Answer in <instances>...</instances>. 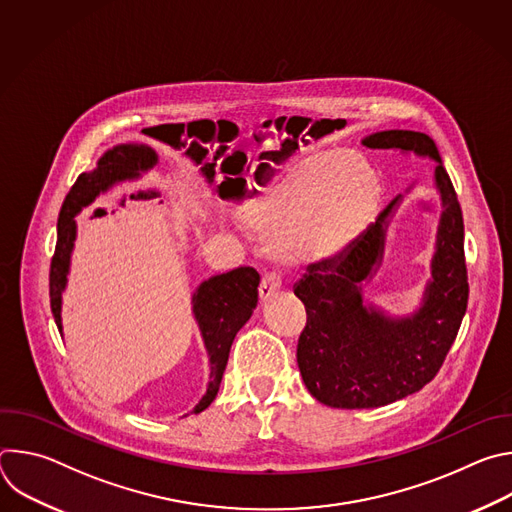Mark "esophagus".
I'll list each match as a JSON object with an SVG mask.
<instances>
[{
	"label": "esophagus",
	"mask_w": 512,
	"mask_h": 512,
	"mask_svg": "<svg viewBox=\"0 0 512 512\" xmlns=\"http://www.w3.org/2000/svg\"><path fill=\"white\" fill-rule=\"evenodd\" d=\"M281 287V279L277 273H267L263 279H261V285H259V298L261 302H267L271 300L277 291Z\"/></svg>",
	"instance_id": "obj_1"
}]
</instances>
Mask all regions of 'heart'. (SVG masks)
Returning a JSON list of instances; mask_svg holds the SVG:
<instances>
[{"label":"heart","mask_w":512,"mask_h":512,"mask_svg":"<svg viewBox=\"0 0 512 512\" xmlns=\"http://www.w3.org/2000/svg\"><path fill=\"white\" fill-rule=\"evenodd\" d=\"M379 200V176L367 160L318 154L251 198L243 216L253 231L277 237L283 257L330 261L367 231Z\"/></svg>","instance_id":"obj_1"}]
</instances>
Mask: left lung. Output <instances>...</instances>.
Segmentation results:
<instances>
[{
  "label": "left lung",
  "instance_id": "1",
  "mask_svg": "<svg viewBox=\"0 0 512 512\" xmlns=\"http://www.w3.org/2000/svg\"><path fill=\"white\" fill-rule=\"evenodd\" d=\"M362 145L433 160L442 216L431 279L419 308L407 316H391L362 294V283L381 267L401 194L346 253L308 265L296 283L294 294L308 314L298 367L312 397L334 409L383 407L421 391L444 364L468 306L462 208L433 139L421 131L387 129L367 135Z\"/></svg>",
  "mask_w": 512,
  "mask_h": 512
}]
</instances>
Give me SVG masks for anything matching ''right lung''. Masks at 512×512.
Listing matches in <instances>:
<instances>
[{"mask_svg":"<svg viewBox=\"0 0 512 512\" xmlns=\"http://www.w3.org/2000/svg\"><path fill=\"white\" fill-rule=\"evenodd\" d=\"M160 158L145 143H119L107 150L91 172H83L66 194L58 214V241L50 265V308L62 334V294L68 283L70 255L77 241L75 216L91 206L101 194L123 182H135L152 172ZM259 273L253 267H237L212 275L192 294V314L198 324L208 362L210 381L202 399L190 413L204 411L216 397L227 369L229 352L237 332L249 322L259 298Z\"/></svg>","mask_w":512,"mask_h":512,"instance_id":"add662e5","label":"right lung"}]
</instances>
